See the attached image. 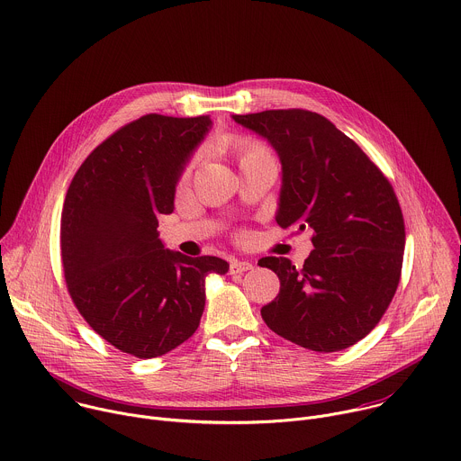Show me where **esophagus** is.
I'll list each match as a JSON object with an SVG mask.
<instances>
[{
  "label": "esophagus",
  "instance_id": "esophagus-1",
  "mask_svg": "<svg viewBox=\"0 0 461 461\" xmlns=\"http://www.w3.org/2000/svg\"><path fill=\"white\" fill-rule=\"evenodd\" d=\"M252 268V263L250 261H240V259H234L230 263V274H241V272H247Z\"/></svg>",
  "mask_w": 461,
  "mask_h": 461
}]
</instances>
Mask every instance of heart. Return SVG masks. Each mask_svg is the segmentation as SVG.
<instances>
[{
  "label": "heart",
  "mask_w": 461,
  "mask_h": 461,
  "mask_svg": "<svg viewBox=\"0 0 461 461\" xmlns=\"http://www.w3.org/2000/svg\"><path fill=\"white\" fill-rule=\"evenodd\" d=\"M232 149H234V154L238 158V163H245L249 159H256V158H272V152L270 149L259 141V140H254V138H247V136H240V138H234L232 140ZM198 161V156H194L187 165L185 168H183L181 172V181L189 179V176L193 174V168Z\"/></svg>",
  "instance_id": "obj_1"
}]
</instances>
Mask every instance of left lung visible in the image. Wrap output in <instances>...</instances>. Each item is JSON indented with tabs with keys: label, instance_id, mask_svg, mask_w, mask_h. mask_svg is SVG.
<instances>
[{
	"label": "left lung",
	"instance_id": "left-lung-1",
	"mask_svg": "<svg viewBox=\"0 0 461 461\" xmlns=\"http://www.w3.org/2000/svg\"><path fill=\"white\" fill-rule=\"evenodd\" d=\"M270 141L284 167L282 229L311 230L303 267L267 256L280 294L261 307L278 336L316 350H343L369 334L402 278L405 223L387 176L325 116L278 109L232 116Z\"/></svg>",
	"mask_w": 461,
	"mask_h": 461
}]
</instances>
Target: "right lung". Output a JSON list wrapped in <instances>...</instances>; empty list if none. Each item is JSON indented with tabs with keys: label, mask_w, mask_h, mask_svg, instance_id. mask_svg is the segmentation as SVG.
I'll return each mask as SVG.
<instances>
[{
	"label": "right lung",
	"mask_w": 461,
	"mask_h": 461,
	"mask_svg": "<svg viewBox=\"0 0 461 461\" xmlns=\"http://www.w3.org/2000/svg\"><path fill=\"white\" fill-rule=\"evenodd\" d=\"M209 116L145 114L111 134L74 174L61 211L67 291L105 341L140 359L187 341L205 307L207 274H225L216 256L163 249L158 216L174 211V187Z\"/></svg>",
	"instance_id": "1"
}]
</instances>
